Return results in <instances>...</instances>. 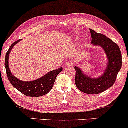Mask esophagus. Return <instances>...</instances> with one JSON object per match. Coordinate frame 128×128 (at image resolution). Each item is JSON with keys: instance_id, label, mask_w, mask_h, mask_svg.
<instances>
[{"instance_id": "1", "label": "esophagus", "mask_w": 128, "mask_h": 128, "mask_svg": "<svg viewBox=\"0 0 128 128\" xmlns=\"http://www.w3.org/2000/svg\"><path fill=\"white\" fill-rule=\"evenodd\" d=\"M72 65V62H67L65 64V65H64V66L66 67H70Z\"/></svg>"}]
</instances>
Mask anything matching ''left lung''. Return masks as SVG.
<instances>
[{
  "label": "left lung",
  "instance_id": "8db88e82",
  "mask_svg": "<svg viewBox=\"0 0 128 128\" xmlns=\"http://www.w3.org/2000/svg\"><path fill=\"white\" fill-rule=\"evenodd\" d=\"M92 43L100 46L104 50L108 59L107 67L99 78H90L84 75L80 68L75 67V82L81 92L88 94H98L104 92L114 84L116 76L122 67V53L118 46L102 33L90 29Z\"/></svg>",
  "mask_w": 128,
  "mask_h": 128
}]
</instances>
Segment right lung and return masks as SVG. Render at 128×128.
I'll return each instance as SVG.
<instances>
[{
	"instance_id": "obj_1",
	"label": "right lung",
	"mask_w": 128,
	"mask_h": 128,
	"mask_svg": "<svg viewBox=\"0 0 128 128\" xmlns=\"http://www.w3.org/2000/svg\"><path fill=\"white\" fill-rule=\"evenodd\" d=\"M20 40V39L16 40L11 45L5 55V66L6 69L7 77L14 88L18 89L19 92L26 96L32 97H38L48 94L52 89L53 84L55 81L57 75L62 70V67L56 70L49 72L46 75L43 76L39 79L32 81H23L16 78L12 75L8 67V58L9 54L13 46Z\"/></svg>"
}]
</instances>
